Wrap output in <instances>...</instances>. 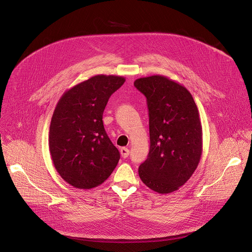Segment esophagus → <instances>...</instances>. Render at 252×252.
<instances>
[{"label": "esophagus", "mask_w": 252, "mask_h": 252, "mask_svg": "<svg viewBox=\"0 0 252 252\" xmlns=\"http://www.w3.org/2000/svg\"><path fill=\"white\" fill-rule=\"evenodd\" d=\"M121 155H122V158H126L129 155V150L127 148H122L121 149Z\"/></svg>", "instance_id": "obj_1"}]
</instances>
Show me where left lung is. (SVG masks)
<instances>
[{
	"label": "left lung",
	"instance_id": "obj_1",
	"mask_svg": "<svg viewBox=\"0 0 252 252\" xmlns=\"http://www.w3.org/2000/svg\"><path fill=\"white\" fill-rule=\"evenodd\" d=\"M134 87L145 94L150 118L151 148L138 167L141 182L158 193L184 186L202 154V128L191 94L163 76L140 78Z\"/></svg>",
	"mask_w": 252,
	"mask_h": 252
}]
</instances>
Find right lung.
Here are the masks:
<instances>
[{
    "instance_id": "1",
    "label": "right lung",
    "mask_w": 252,
    "mask_h": 252,
    "mask_svg": "<svg viewBox=\"0 0 252 252\" xmlns=\"http://www.w3.org/2000/svg\"><path fill=\"white\" fill-rule=\"evenodd\" d=\"M126 79L98 75L78 84L60 98L50 126L49 148L61 177L77 189L101 185L116 168L120 152L107 136L102 114Z\"/></svg>"
}]
</instances>
